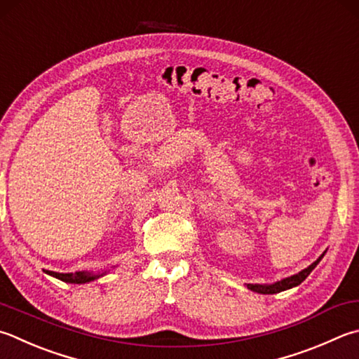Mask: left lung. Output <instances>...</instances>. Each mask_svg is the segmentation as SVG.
<instances>
[{"label":"left lung","mask_w":359,"mask_h":359,"mask_svg":"<svg viewBox=\"0 0 359 359\" xmlns=\"http://www.w3.org/2000/svg\"><path fill=\"white\" fill-rule=\"evenodd\" d=\"M322 258H323V255L320 256L319 259L311 264L309 267H306L305 270H302V272H299L297 275L289 276V278H285V280H281L278 283H273V285H247V287L255 290V292H258V294H276V292H281V290H286V289H290L294 286H299L300 283L305 281L306 276L311 272H313L314 267L320 262Z\"/></svg>","instance_id":"1"}]
</instances>
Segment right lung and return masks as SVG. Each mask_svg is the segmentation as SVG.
<instances>
[{
    "instance_id": "add662e5",
    "label": "right lung",
    "mask_w": 359,
    "mask_h": 359,
    "mask_svg": "<svg viewBox=\"0 0 359 359\" xmlns=\"http://www.w3.org/2000/svg\"><path fill=\"white\" fill-rule=\"evenodd\" d=\"M53 276H56V278L62 280L65 283H76V285H81V283H87V281H92L98 278L100 275H90V273H86V272H76V273H57V272H51Z\"/></svg>"
}]
</instances>
